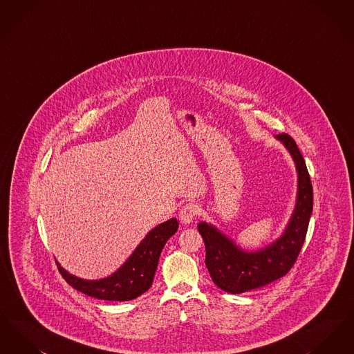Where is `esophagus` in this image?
<instances>
[{"mask_svg": "<svg viewBox=\"0 0 354 354\" xmlns=\"http://www.w3.org/2000/svg\"><path fill=\"white\" fill-rule=\"evenodd\" d=\"M199 212V208L196 204L194 203H187L182 208H180V212H179V219L182 220V223L185 224H189L192 220L196 218Z\"/></svg>", "mask_w": 354, "mask_h": 354, "instance_id": "34e87169", "label": "esophagus"}]
</instances>
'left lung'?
Instances as JSON below:
<instances>
[{"label": "left lung", "mask_w": 354, "mask_h": 354, "mask_svg": "<svg viewBox=\"0 0 354 354\" xmlns=\"http://www.w3.org/2000/svg\"><path fill=\"white\" fill-rule=\"evenodd\" d=\"M295 159L299 172L297 203L284 235L259 252H244L207 223L198 231L205 245V266L212 281L228 293H243L268 286L286 276L303 248L313 209V187L303 155L290 135H276Z\"/></svg>", "instance_id": "1"}]
</instances>
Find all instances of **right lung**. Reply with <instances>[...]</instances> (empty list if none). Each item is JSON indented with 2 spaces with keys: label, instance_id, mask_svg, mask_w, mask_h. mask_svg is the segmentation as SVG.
Returning a JSON list of instances; mask_svg holds the SVG:
<instances>
[{
  "label": "right lung",
  "instance_id": "add662e5",
  "mask_svg": "<svg viewBox=\"0 0 354 354\" xmlns=\"http://www.w3.org/2000/svg\"><path fill=\"white\" fill-rule=\"evenodd\" d=\"M178 225V220L172 218L155 227L123 267L110 277L87 281L70 274L58 263L57 267L68 286L87 296L109 301L134 300L152 286L160 252L169 237L176 232Z\"/></svg>",
  "mask_w": 354,
  "mask_h": 354
}]
</instances>
